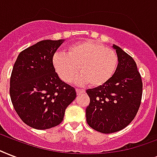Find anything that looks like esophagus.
Segmentation results:
<instances>
[{"mask_svg": "<svg viewBox=\"0 0 157 157\" xmlns=\"http://www.w3.org/2000/svg\"><path fill=\"white\" fill-rule=\"evenodd\" d=\"M76 94H81V93H84V90H81V89H76Z\"/></svg>", "mask_w": 157, "mask_h": 157, "instance_id": "esophagus-1", "label": "esophagus"}]
</instances>
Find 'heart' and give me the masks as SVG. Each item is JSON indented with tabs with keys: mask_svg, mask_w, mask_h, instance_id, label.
I'll use <instances>...</instances> for the list:
<instances>
[{
	"mask_svg": "<svg viewBox=\"0 0 157 157\" xmlns=\"http://www.w3.org/2000/svg\"><path fill=\"white\" fill-rule=\"evenodd\" d=\"M52 65L59 77L71 82L79 67L81 74L76 79L78 84L90 82L92 86H100L110 80L118 65V57L114 50L94 41L76 43L67 48L65 53H56Z\"/></svg>",
	"mask_w": 157,
	"mask_h": 157,
	"instance_id": "heart-1",
	"label": "heart"
}]
</instances>
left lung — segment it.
Returning a JSON list of instances; mask_svg holds the SVG:
<instances>
[{"mask_svg": "<svg viewBox=\"0 0 157 157\" xmlns=\"http://www.w3.org/2000/svg\"><path fill=\"white\" fill-rule=\"evenodd\" d=\"M118 65L106 83L88 89L90 104L86 109L87 124L102 133L124 129L137 114L142 95V81L133 58L121 48L113 45Z\"/></svg>", "mask_w": 157, "mask_h": 157, "instance_id": "8db88e82", "label": "left lung"}]
</instances>
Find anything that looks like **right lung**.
<instances>
[{"label": "right lung", "instance_id": "obj_1", "mask_svg": "<svg viewBox=\"0 0 157 157\" xmlns=\"http://www.w3.org/2000/svg\"><path fill=\"white\" fill-rule=\"evenodd\" d=\"M63 39L42 40L20 52L10 81L14 109L22 121L44 130L62 123L68 105L76 97L75 88L63 82L52 57Z\"/></svg>", "mask_w": 157, "mask_h": 157}]
</instances>
